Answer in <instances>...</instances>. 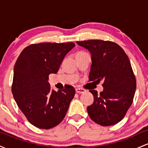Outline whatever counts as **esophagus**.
Listing matches in <instances>:
<instances>
[{"mask_svg": "<svg viewBox=\"0 0 148 148\" xmlns=\"http://www.w3.org/2000/svg\"><path fill=\"white\" fill-rule=\"evenodd\" d=\"M75 90L76 93H80V94H81V93H84L85 92H86V90L83 89V88H76Z\"/></svg>", "mask_w": 148, "mask_h": 148, "instance_id": "1", "label": "esophagus"}]
</instances>
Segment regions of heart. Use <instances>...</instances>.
<instances>
[{"mask_svg":"<svg viewBox=\"0 0 148 148\" xmlns=\"http://www.w3.org/2000/svg\"><path fill=\"white\" fill-rule=\"evenodd\" d=\"M84 53V52H79V53H76V55H77V54H81V53Z\"/></svg>","mask_w":148,"mask_h":148,"instance_id":"b5f03b06","label":"heart"}]
</instances>
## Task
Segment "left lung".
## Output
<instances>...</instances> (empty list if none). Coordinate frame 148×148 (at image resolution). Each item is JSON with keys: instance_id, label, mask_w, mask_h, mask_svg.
Instances as JSON below:
<instances>
[{"instance_id": "8db88e82", "label": "left lung", "mask_w": 148, "mask_h": 148, "mask_svg": "<svg viewBox=\"0 0 148 148\" xmlns=\"http://www.w3.org/2000/svg\"><path fill=\"white\" fill-rule=\"evenodd\" d=\"M91 54L90 81H103V90L90 92L94 96L87 111L95 123L111 126L125 117L133 101L136 81L126 53L120 46L109 41L90 40L76 42Z\"/></svg>"}]
</instances>
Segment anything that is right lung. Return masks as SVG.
<instances>
[{"label": "right lung", "instance_id": "obj_1", "mask_svg": "<svg viewBox=\"0 0 148 148\" xmlns=\"http://www.w3.org/2000/svg\"><path fill=\"white\" fill-rule=\"evenodd\" d=\"M74 47L73 42L31 45L22 51L15 62L12 95L22 113L37 128L56 127L67 113L75 95L74 88L51 90L49 75L56 74Z\"/></svg>", "mask_w": 148, "mask_h": 148}]
</instances>
